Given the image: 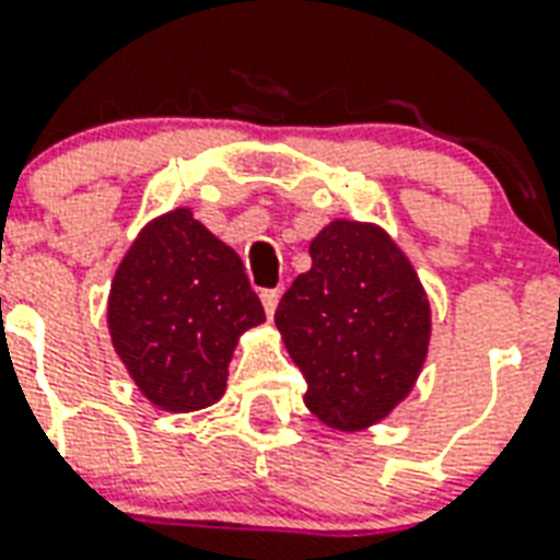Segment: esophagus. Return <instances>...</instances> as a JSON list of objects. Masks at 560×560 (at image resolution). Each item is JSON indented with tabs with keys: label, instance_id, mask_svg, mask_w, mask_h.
Wrapping results in <instances>:
<instances>
[{
	"label": "esophagus",
	"instance_id": "34e87169",
	"mask_svg": "<svg viewBox=\"0 0 560 560\" xmlns=\"http://www.w3.org/2000/svg\"><path fill=\"white\" fill-rule=\"evenodd\" d=\"M279 299H281V290H264L261 293V302H264V311H267V317H272V314H276Z\"/></svg>",
	"mask_w": 560,
	"mask_h": 560
}]
</instances>
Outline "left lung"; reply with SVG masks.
Returning a JSON list of instances; mask_svg holds the SVG:
<instances>
[{"label":"left lung","instance_id":"left-lung-1","mask_svg":"<svg viewBox=\"0 0 560 560\" xmlns=\"http://www.w3.org/2000/svg\"><path fill=\"white\" fill-rule=\"evenodd\" d=\"M308 252L276 326L308 382L305 405L328 429L361 432L411 394L432 337L429 296L378 225L335 220Z\"/></svg>","mask_w":560,"mask_h":560}]
</instances>
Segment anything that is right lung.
<instances>
[{
    "instance_id": "obj_1",
    "label": "right lung",
    "mask_w": 560,
    "mask_h": 560,
    "mask_svg": "<svg viewBox=\"0 0 560 560\" xmlns=\"http://www.w3.org/2000/svg\"><path fill=\"white\" fill-rule=\"evenodd\" d=\"M261 323V299L237 252L187 208L152 220L110 281L114 349L140 394L164 411L217 402L237 337Z\"/></svg>"
}]
</instances>
